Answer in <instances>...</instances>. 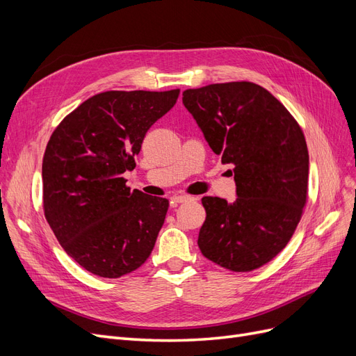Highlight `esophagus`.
<instances>
[{
  "label": "esophagus",
  "mask_w": 356,
  "mask_h": 356,
  "mask_svg": "<svg viewBox=\"0 0 356 356\" xmlns=\"http://www.w3.org/2000/svg\"><path fill=\"white\" fill-rule=\"evenodd\" d=\"M191 200V196H187V195H175L170 197V202L172 203H184V202H188Z\"/></svg>",
  "instance_id": "34e87169"
}]
</instances>
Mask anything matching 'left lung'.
Listing matches in <instances>:
<instances>
[{
    "label": "left lung",
    "mask_w": 356,
    "mask_h": 356,
    "mask_svg": "<svg viewBox=\"0 0 356 356\" xmlns=\"http://www.w3.org/2000/svg\"><path fill=\"white\" fill-rule=\"evenodd\" d=\"M209 147L232 165L234 202L204 196L202 254L233 272H251L281 252L307 200L305 134L285 106L251 81L209 84L182 92Z\"/></svg>",
    "instance_id": "left-lung-1"
}]
</instances>
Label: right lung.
I'll use <instances>...</instances> for the list:
<instances>
[{
  "instance_id": "right-lung-1",
  "label": "right lung",
  "mask_w": 356,
  "mask_h": 356,
  "mask_svg": "<svg viewBox=\"0 0 356 356\" xmlns=\"http://www.w3.org/2000/svg\"><path fill=\"white\" fill-rule=\"evenodd\" d=\"M179 89L110 90L92 96L51 134L42 157V207L65 252L86 270L115 279L141 267L165 222L168 199L131 190L147 131Z\"/></svg>"
}]
</instances>
